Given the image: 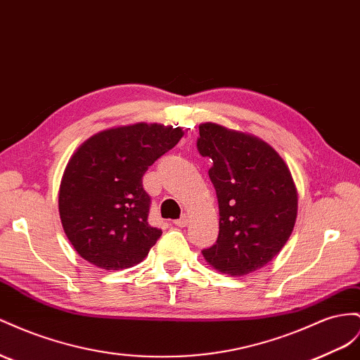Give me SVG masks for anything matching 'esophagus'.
Here are the masks:
<instances>
[{
    "label": "esophagus",
    "mask_w": 360,
    "mask_h": 360,
    "mask_svg": "<svg viewBox=\"0 0 360 360\" xmlns=\"http://www.w3.org/2000/svg\"><path fill=\"white\" fill-rule=\"evenodd\" d=\"M174 224H176L177 227H186V224H188V217H180L179 219H176L174 221Z\"/></svg>",
    "instance_id": "1"
}]
</instances>
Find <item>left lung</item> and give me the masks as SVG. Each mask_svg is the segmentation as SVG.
Wrapping results in <instances>:
<instances>
[{
	"label": "left lung",
	"instance_id": "8db88e82",
	"mask_svg": "<svg viewBox=\"0 0 360 360\" xmlns=\"http://www.w3.org/2000/svg\"><path fill=\"white\" fill-rule=\"evenodd\" d=\"M197 148L212 159L219 233L202 250L209 264L230 276L252 273L285 247L297 218V189L278 154L255 136L218 124L200 125Z\"/></svg>",
	"mask_w": 360,
	"mask_h": 360
}]
</instances>
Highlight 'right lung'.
Instances as JSON below:
<instances>
[{
  "mask_svg": "<svg viewBox=\"0 0 360 360\" xmlns=\"http://www.w3.org/2000/svg\"><path fill=\"white\" fill-rule=\"evenodd\" d=\"M181 136L180 127L134 124L95 134L74 153L62 177L59 212L84 260L118 271L148 255L162 230L148 224L151 198L142 177Z\"/></svg>",
  "mask_w": 360,
  "mask_h": 360,
  "instance_id": "obj_1",
  "label": "right lung"
}]
</instances>
